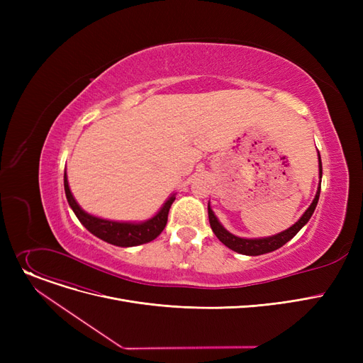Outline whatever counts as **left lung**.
I'll return each mask as SVG.
<instances>
[{
	"label": "left lung",
	"mask_w": 363,
	"mask_h": 363,
	"mask_svg": "<svg viewBox=\"0 0 363 363\" xmlns=\"http://www.w3.org/2000/svg\"><path fill=\"white\" fill-rule=\"evenodd\" d=\"M318 164H319V185L316 189V196L313 199V201L311 203V206L308 207V211L301 215V218L291 225L290 228H287L285 231H281L275 235L271 237H262V238H242V237H237L234 234H231L228 230H225V226L219 222V219L216 218L215 212L212 211L211 203L207 204V211H208V222H211L212 231L215 233V235L219 238L220 242H223L228 249H231L240 255H245V256H259V255H264V253H271L279 247H282L285 242H289L301 228L309 222V219L312 218L318 200H319V194H320V178H322V162H320V156L318 151Z\"/></svg>",
	"instance_id": "8db88e82"
}]
</instances>
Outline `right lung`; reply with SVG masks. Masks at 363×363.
I'll list each match as a JSON object with an SVG mask.
<instances>
[{"instance_id":"1","label":"right lung","mask_w":363,"mask_h":363,"mask_svg":"<svg viewBox=\"0 0 363 363\" xmlns=\"http://www.w3.org/2000/svg\"><path fill=\"white\" fill-rule=\"evenodd\" d=\"M65 193L67 203L76 218L79 219V222L86 228V230L94 234L95 237H99L100 240L118 245V247H133V245H140L150 242L155 238H157L162 231L164 230L166 222H167V215H169V208L172 203L175 201V194H172L160 207V211L147 220L143 222H121V220H108L103 219L99 216L89 215L85 212L84 208L78 204V201L74 200L67 175L65 170Z\"/></svg>"}]
</instances>
